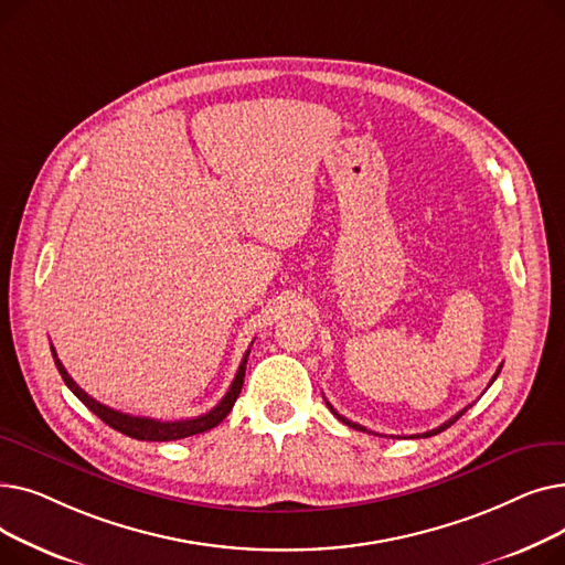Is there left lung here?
<instances>
[{
  "label": "left lung",
  "instance_id": "obj_1",
  "mask_svg": "<svg viewBox=\"0 0 565 565\" xmlns=\"http://www.w3.org/2000/svg\"><path fill=\"white\" fill-rule=\"evenodd\" d=\"M499 371H501V366H499V369H497V373H494V375H492V380H490V384H492V382H494V380H497V375H499ZM328 407H330V409H332V412H334V417H337V419H339V422H343V424H345V426H350V428H354V430H362V433H371V435H375V433H373V430H366V428H364V426H360V424H354V422H350V419H345V417H341V414H339V412H337V409H334V407H332V405H330V403H328ZM467 407H471V405H467ZM467 407H462V409H460V412H458V414H454V417H451V419H449V422H444V424H441V426H437V428H435V430H428V433H422V435H414V437H430V435H437V433H441V430H447V428H449V426H454V424H456V422H458V419H460V417H462V414H465V412H467Z\"/></svg>",
  "mask_w": 565,
  "mask_h": 565
}]
</instances>
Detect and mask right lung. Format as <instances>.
<instances>
[{
	"label": "right lung",
	"mask_w": 565,
	"mask_h": 565,
	"mask_svg": "<svg viewBox=\"0 0 565 565\" xmlns=\"http://www.w3.org/2000/svg\"><path fill=\"white\" fill-rule=\"evenodd\" d=\"M52 358H54V364L58 369V373H62L66 387L88 407L92 409L96 417L100 422H105L109 428L124 433L132 439H141V441H171V439H183V437H192V435H199V433H205L211 430L215 426H220L226 414L233 409V403L235 398L241 396V390H243V382H245V369H247V358H249V350L245 352V358L241 362V366H237V373L231 382V387L226 392V396L211 409L201 414V417H194V419H181V422H160V419H151V417H132V414H126V412H118V409H111L103 403H98L96 398L88 396L86 392H82L75 380L68 375V371L64 369V364L58 362L56 352L52 348Z\"/></svg>",
	"instance_id": "1"
}]
</instances>
